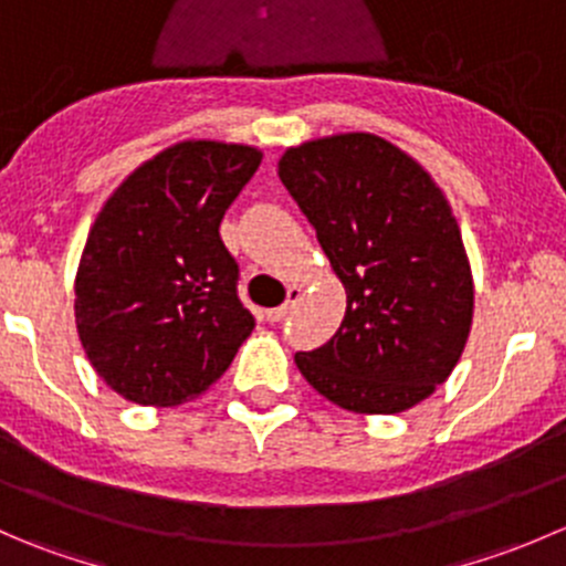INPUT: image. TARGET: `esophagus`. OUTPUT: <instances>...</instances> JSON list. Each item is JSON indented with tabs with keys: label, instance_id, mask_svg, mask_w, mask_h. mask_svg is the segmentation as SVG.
I'll return each mask as SVG.
<instances>
[{
	"label": "esophagus",
	"instance_id": "1",
	"mask_svg": "<svg viewBox=\"0 0 566 566\" xmlns=\"http://www.w3.org/2000/svg\"><path fill=\"white\" fill-rule=\"evenodd\" d=\"M298 301H301V287H290L287 290V301H284L282 306H276V310H268L265 319H268V323H279V319H284L290 315V312H293V306L298 304Z\"/></svg>",
	"mask_w": 566,
	"mask_h": 566
}]
</instances>
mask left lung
I'll return each mask as SVG.
<instances>
[{"label":"left lung","mask_w":566,"mask_h":566,"mask_svg":"<svg viewBox=\"0 0 566 566\" xmlns=\"http://www.w3.org/2000/svg\"><path fill=\"white\" fill-rule=\"evenodd\" d=\"M279 177L347 293L339 331L295 353L301 375L353 413L413 408L452 375L473 317L471 265L447 197L373 134L290 147Z\"/></svg>","instance_id":"1"}]
</instances>
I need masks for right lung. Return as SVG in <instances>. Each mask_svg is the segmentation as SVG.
Masks as SVG:
<instances>
[{
	"label": "right lung",
	"mask_w": 566,
	"mask_h": 566,
	"mask_svg": "<svg viewBox=\"0 0 566 566\" xmlns=\"http://www.w3.org/2000/svg\"><path fill=\"white\" fill-rule=\"evenodd\" d=\"M262 153L180 142L142 164L90 230L76 328L95 373L139 405H180L216 384L254 328L219 235Z\"/></svg>",
	"instance_id": "right-lung-1"
}]
</instances>
